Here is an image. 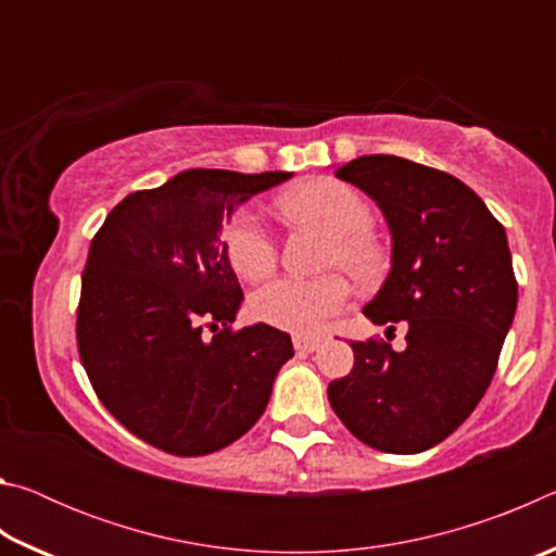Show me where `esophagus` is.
<instances>
[{"label": "esophagus", "mask_w": 556, "mask_h": 556, "mask_svg": "<svg viewBox=\"0 0 556 556\" xmlns=\"http://www.w3.org/2000/svg\"><path fill=\"white\" fill-rule=\"evenodd\" d=\"M318 345H321V338H312V336H294V348H296L299 353H314Z\"/></svg>", "instance_id": "obj_1"}]
</instances>
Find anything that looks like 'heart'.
Instances as JSON below:
<instances>
[{"mask_svg": "<svg viewBox=\"0 0 556 556\" xmlns=\"http://www.w3.org/2000/svg\"><path fill=\"white\" fill-rule=\"evenodd\" d=\"M291 220L314 223L328 232L326 267H343L357 285H372L388 267V248L370 230L372 208L363 193L341 178L321 176L279 199ZM223 248L242 279L260 281L277 267V242L255 211H238L225 225ZM348 281L338 271L316 279L281 277L252 296V312L281 331L308 336L343 312Z\"/></svg>", "mask_w": 556, "mask_h": 556, "instance_id": "1", "label": "heart"}]
</instances>
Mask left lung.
Returning a JSON list of instances; mask_svg holds the SVG:
<instances>
[{
	"mask_svg": "<svg viewBox=\"0 0 556 556\" xmlns=\"http://www.w3.org/2000/svg\"><path fill=\"white\" fill-rule=\"evenodd\" d=\"M336 176L388 220L392 267L363 314L392 331L404 321L407 348L353 341V370L328 384V402L363 444L419 454L454 434L493 380L517 308L507 235L464 181L439 168L370 154Z\"/></svg>",
	"mask_w": 556,
	"mask_h": 556,
	"instance_id": "left-lung-1",
	"label": "left lung"
}]
</instances>
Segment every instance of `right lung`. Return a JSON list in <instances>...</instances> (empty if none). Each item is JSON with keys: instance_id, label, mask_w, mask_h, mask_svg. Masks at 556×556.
<instances>
[{"instance_id": "right-lung-1", "label": "right lung", "mask_w": 556, "mask_h": 556, "mask_svg": "<svg viewBox=\"0 0 556 556\" xmlns=\"http://www.w3.org/2000/svg\"><path fill=\"white\" fill-rule=\"evenodd\" d=\"M287 178L191 168L129 193L90 242L75 328L83 368L112 417L166 454L205 456L240 439L294 355L279 328L232 331L242 289L220 240L240 203Z\"/></svg>"}]
</instances>
